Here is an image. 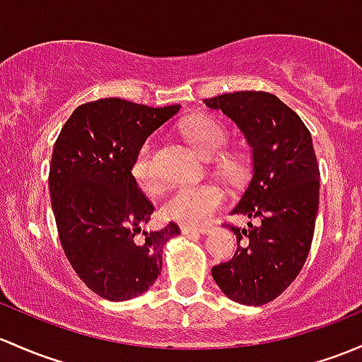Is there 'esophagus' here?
<instances>
[{"label": "esophagus", "instance_id": "34e87169", "mask_svg": "<svg viewBox=\"0 0 362 362\" xmlns=\"http://www.w3.org/2000/svg\"><path fill=\"white\" fill-rule=\"evenodd\" d=\"M180 230H182V234H208V232H211V227H189V226H182Z\"/></svg>", "mask_w": 362, "mask_h": 362}]
</instances>
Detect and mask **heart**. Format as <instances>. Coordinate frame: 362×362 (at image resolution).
Returning <instances> with one entry per match:
<instances>
[{
	"instance_id": "b5f03b06",
	"label": "heart",
	"mask_w": 362,
	"mask_h": 362,
	"mask_svg": "<svg viewBox=\"0 0 362 362\" xmlns=\"http://www.w3.org/2000/svg\"><path fill=\"white\" fill-rule=\"evenodd\" d=\"M182 135L187 140L194 151L204 158L218 154L227 140V128L216 117L208 114H197L189 117L180 127ZM154 146L151 140H146L132 161V177L135 184L144 192H156L161 185L154 165H152ZM227 170L235 171V165L229 159L223 161ZM226 203V191L218 184L203 182V184L182 185L170 194L168 199L163 203L161 213L166 220L182 223L189 227H203L210 223L216 211Z\"/></svg>"
}]
</instances>
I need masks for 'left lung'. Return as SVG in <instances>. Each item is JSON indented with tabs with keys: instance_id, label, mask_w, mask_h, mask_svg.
Instances as JSON below:
<instances>
[{
	"instance_id": "left-lung-1",
	"label": "left lung",
	"mask_w": 362,
	"mask_h": 362,
	"mask_svg": "<svg viewBox=\"0 0 362 362\" xmlns=\"http://www.w3.org/2000/svg\"><path fill=\"white\" fill-rule=\"evenodd\" d=\"M229 116L251 147L253 175L232 213L253 220L229 226L238 250L211 276L223 295L245 305L272 302L296 279L314 238L319 208V165L310 132L276 95L234 91L206 98Z\"/></svg>"
}]
</instances>
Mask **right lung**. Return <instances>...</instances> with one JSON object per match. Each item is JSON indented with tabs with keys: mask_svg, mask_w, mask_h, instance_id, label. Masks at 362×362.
<instances>
[{
	"mask_svg": "<svg viewBox=\"0 0 362 362\" xmlns=\"http://www.w3.org/2000/svg\"><path fill=\"white\" fill-rule=\"evenodd\" d=\"M180 105L149 107L121 98L79 105L60 130L50 197L60 245L79 279L112 302L146 293L161 274L163 248L180 234L170 222L147 232L154 204L132 177L135 152Z\"/></svg>",
	"mask_w": 362,
	"mask_h": 362,
	"instance_id": "1",
	"label": "right lung"
}]
</instances>
